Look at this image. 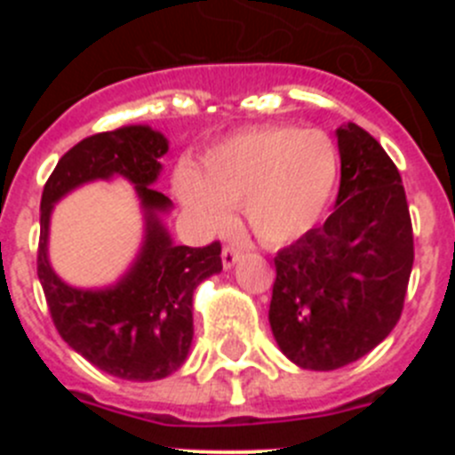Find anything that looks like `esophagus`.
Masks as SVG:
<instances>
[{
    "label": "esophagus",
    "mask_w": 455,
    "mask_h": 455,
    "mask_svg": "<svg viewBox=\"0 0 455 455\" xmlns=\"http://www.w3.org/2000/svg\"><path fill=\"white\" fill-rule=\"evenodd\" d=\"M239 257H241V252L236 251V248H232V246L223 248V252H220V259H223L225 271H230V268L239 262Z\"/></svg>",
    "instance_id": "obj_1"
}]
</instances>
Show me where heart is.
Segmentation results:
<instances>
[{
    "label": "heart",
    "instance_id": "b5f03b06",
    "mask_svg": "<svg viewBox=\"0 0 455 455\" xmlns=\"http://www.w3.org/2000/svg\"><path fill=\"white\" fill-rule=\"evenodd\" d=\"M337 171L339 156L325 132L271 124L223 139L203 156L200 175L178 172L175 188L200 230H225L230 207H243L252 235L280 246L315 228Z\"/></svg>",
    "mask_w": 455,
    "mask_h": 455
}]
</instances>
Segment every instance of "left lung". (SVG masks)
Instances as JSON below:
<instances>
[{"instance_id": "left-lung-1", "label": "left lung", "mask_w": 455, "mask_h": 455, "mask_svg": "<svg viewBox=\"0 0 455 455\" xmlns=\"http://www.w3.org/2000/svg\"><path fill=\"white\" fill-rule=\"evenodd\" d=\"M341 178L323 225L277 252L273 337L296 367H347L392 332L415 248L401 175L355 123L335 130Z\"/></svg>"}]
</instances>
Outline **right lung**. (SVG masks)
<instances>
[{"label":"right lung","mask_w":455,"mask_h":455,"mask_svg":"<svg viewBox=\"0 0 455 455\" xmlns=\"http://www.w3.org/2000/svg\"><path fill=\"white\" fill-rule=\"evenodd\" d=\"M166 152L168 139L150 124L88 136L61 156L40 200L38 280L56 331L104 373L136 383L159 380L182 367L193 341V291L223 271L220 243L178 246L164 223L172 203L155 184ZM114 179L135 187L144 239L116 283L75 288L51 267V212L72 190Z\"/></svg>","instance_id":"right-lung-1"}]
</instances>
